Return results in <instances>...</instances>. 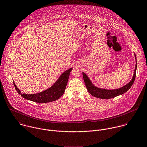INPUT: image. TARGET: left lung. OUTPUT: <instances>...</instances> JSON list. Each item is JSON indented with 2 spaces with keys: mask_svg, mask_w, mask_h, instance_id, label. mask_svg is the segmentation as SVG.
<instances>
[{
  "mask_svg": "<svg viewBox=\"0 0 147 147\" xmlns=\"http://www.w3.org/2000/svg\"><path fill=\"white\" fill-rule=\"evenodd\" d=\"M135 57L136 60V65H135V70H134V75L132 79L131 80L129 83H128L124 86L119 88L114 89V90H107V89L98 88V87L95 86L92 83L90 79L84 72H82L84 82L89 93L92 96L95 98L108 99V98H113L117 96L122 95L126 92H127L133 84L135 79V77H136V69H137V63H136L137 61H136V57L135 54Z\"/></svg>",
  "mask_w": 147,
  "mask_h": 147,
  "instance_id": "obj_1",
  "label": "left lung"
}]
</instances>
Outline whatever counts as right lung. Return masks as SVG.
I'll return each instance as SVG.
<instances>
[{
    "label": "right lung",
    "instance_id": "obj_1",
    "mask_svg": "<svg viewBox=\"0 0 147 147\" xmlns=\"http://www.w3.org/2000/svg\"><path fill=\"white\" fill-rule=\"evenodd\" d=\"M72 69V67L69 68L63 73H62L57 81L51 87H50L49 88L46 90L44 91L35 94H21V91L17 88L14 81L13 82V83L17 92L19 94H21L22 98L38 103L49 102L56 101V100L61 97L64 94L69 77L70 73Z\"/></svg>",
    "mask_w": 147,
    "mask_h": 147
}]
</instances>
